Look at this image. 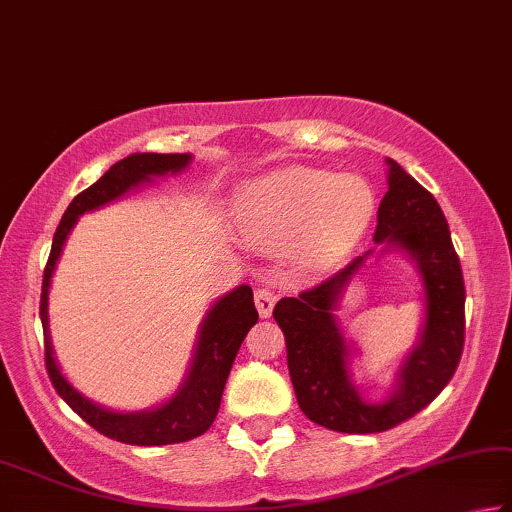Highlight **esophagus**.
Here are the masks:
<instances>
[{
  "label": "esophagus",
  "mask_w": 512,
  "mask_h": 512,
  "mask_svg": "<svg viewBox=\"0 0 512 512\" xmlns=\"http://www.w3.org/2000/svg\"><path fill=\"white\" fill-rule=\"evenodd\" d=\"M254 300H256L258 316H261V318H270L274 304H277V295H274L272 290H267V288H256Z\"/></svg>",
  "instance_id": "34e87169"
}]
</instances>
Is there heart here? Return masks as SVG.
I'll return each instance as SVG.
<instances>
[{"instance_id":"obj_1","label":"heart","mask_w":512,"mask_h":512,"mask_svg":"<svg viewBox=\"0 0 512 512\" xmlns=\"http://www.w3.org/2000/svg\"><path fill=\"white\" fill-rule=\"evenodd\" d=\"M373 212L375 194L364 178L288 167L247 187L238 222L256 245H295V265L320 270L357 245Z\"/></svg>"}]
</instances>
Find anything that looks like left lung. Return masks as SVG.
I'll use <instances>...</instances> for the list:
<instances>
[{"mask_svg": "<svg viewBox=\"0 0 512 512\" xmlns=\"http://www.w3.org/2000/svg\"><path fill=\"white\" fill-rule=\"evenodd\" d=\"M387 167L389 190L377 210L373 240L380 256L400 251L410 258L423 300L419 338L400 361L389 396L382 403L361 396L352 377L355 343L343 334L336 316L345 288L375 249L300 297H283L272 313L286 336L288 371L302 412L318 426L348 435L384 432L412 419L446 387L465 345V281L444 212L391 157Z\"/></svg>", "mask_w": 512, "mask_h": 512, "instance_id": "left-lung-1", "label": "left lung"}]
</instances>
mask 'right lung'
Instances as JSON below:
<instances>
[{
  "label": "right lung",
  "mask_w": 512,
  "mask_h": 512,
  "mask_svg": "<svg viewBox=\"0 0 512 512\" xmlns=\"http://www.w3.org/2000/svg\"><path fill=\"white\" fill-rule=\"evenodd\" d=\"M190 162V153H132L112 164L89 190L77 194L70 201L68 210L57 226V233H54L52 251L43 272L41 322L45 334V366L54 389L89 426L102 432L105 437L132 446L180 444L203 435L212 426L219 412V403H222L224 384L231 373L235 355H238L247 332L258 320L254 293L242 283V286L233 288L231 293L222 295L210 306L206 318L199 325V336H196L190 368H187L185 380L180 382L174 396L160 405L148 407V410L119 412L93 403L91 398L77 391L66 380V375L61 373L57 359H54L50 318H47L50 283L68 235L75 229L77 219L84 212H93L107 206V203L119 201L121 196L137 190L141 185L153 183L155 178L169 174L176 176L190 167Z\"/></svg>",
  "instance_id": "add662e5"
}]
</instances>
